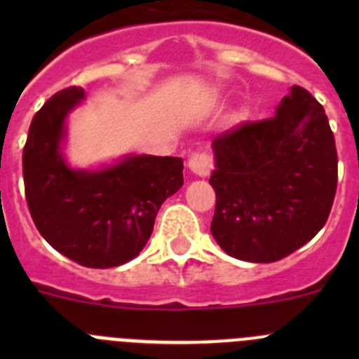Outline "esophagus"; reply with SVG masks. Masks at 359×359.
<instances>
[{"label": "esophagus", "instance_id": "obj_1", "mask_svg": "<svg viewBox=\"0 0 359 359\" xmlns=\"http://www.w3.org/2000/svg\"><path fill=\"white\" fill-rule=\"evenodd\" d=\"M189 169L199 177L210 176L212 169H214V160L208 152H196L194 156H190Z\"/></svg>", "mask_w": 359, "mask_h": 359}]
</instances>
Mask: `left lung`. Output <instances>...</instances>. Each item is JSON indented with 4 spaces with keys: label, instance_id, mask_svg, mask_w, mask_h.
I'll return each instance as SVG.
<instances>
[{
    "label": "left lung",
    "instance_id": "8db88e82",
    "mask_svg": "<svg viewBox=\"0 0 359 359\" xmlns=\"http://www.w3.org/2000/svg\"><path fill=\"white\" fill-rule=\"evenodd\" d=\"M210 231L228 255L275 262L322 230L338 185L334 135L322 104L293 86L275 116L244 122L212 142Z\"/></svg>",
    "mask_w": 359,
    "mask_h": 359
}]
</instances>
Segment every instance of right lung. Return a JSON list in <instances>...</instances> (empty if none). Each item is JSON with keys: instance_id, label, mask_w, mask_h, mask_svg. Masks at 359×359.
<instances>
[{"instance_id": "obj_1", "label": "right lung", "mask_w": 359, "mask_h": 359, "mask_svg": "<svg viewBox=\"0 0 359 359\" xmlns=\"http://www.w3.org/2000/svg\"><path fill=\"white\" fill-rule=\"evenodd\" d=\"M81 86L53 95L32 118L23 149L28 210L52 248L86 268H115L144 250L158 210L183 185V160L128 156L102 170H75L62 158L65 120Z\"/></svg>"}]
</instances>
